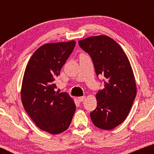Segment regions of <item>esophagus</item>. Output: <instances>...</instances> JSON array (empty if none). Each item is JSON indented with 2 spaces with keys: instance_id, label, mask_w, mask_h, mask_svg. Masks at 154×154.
Segmentation results:
<instances>
[{
  "instance_id": "esophagus-1",
  "label": "esophagus",
  "mask_w": 154,
  "mask_h": 154,
  "mask_svg": "<svg viewBox=\"0 0 154 154\" xmlns=\"http://www.w3.org/2000/svg\"><path fill=\"white\" fill-rule=\"evenodd\" d=\"M85 96L79 97H78V100H79V102H83V101L85 100Z\"/></svg>"
}]
</instances>
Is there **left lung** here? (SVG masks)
<instances>
[{
  "instance_id": "obj_1",
  "label": "left lung",
  "mask_w": 154,
  "mask_h": 154,
  "mask_svg": "<svg viewBox=\"0 0 154 154\" xmlns=\"http://www.w3.org/2000/svg\"><path fill=\"white\" fill-rule=\"evenodd\" d=\"M79 44L91 57L97 75L105 78L90 118L96 127L112 130L125 121L135 99L136 83L129 60L121 46L107 35L88 37Z\"/></svg>"
}]
</instances>
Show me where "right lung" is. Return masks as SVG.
Masks as SVG:
<instances>
[{"mask_svg":"<svg viewBox=\"0 0 154 154\" xmlns=\"http://www.w3.org/2000/svg\"><path fill=\"white\" fill-rule=\"evenodd\" d=\"M75 45L71 41L41 46L29 60L23 77L21 98L25 111L40 129L52 134L68 129L75 111L73 99L55 91L54 83Z\"/></svg>","mask_w":154,"mask_h":154,"instance_id":"1","label":"right lung"}]
</instances>
